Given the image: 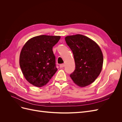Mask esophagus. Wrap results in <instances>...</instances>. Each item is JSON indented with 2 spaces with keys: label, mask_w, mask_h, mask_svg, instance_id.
I'll list each match as a JSON object with an SVG mask.
<instances>
[{
  "label": "esophagus",
  "mask_w": 122,
  "mask_h": 122,
  "mask_svg": "<svg viewBox=\"0 0 122 122\" xmlns=\"http://www.w3.org/2000/svg\"><path fill=\"white\" fill-rule=\"evenodd\" d=\"M60 68H63V67H65V64H61L60 65Z\"/></svg>",
  "instance_id": "34e87169"
}]
</instances>
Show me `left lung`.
I'll return each instance as SVG.
<instances>
[{
    "mask_svg": "<svg viewBox=\"0 0 122 122\" xmlns=\"http://www.w3.org/2000/svg\"><path fill=\"white\" fill-rule=\"evenodd\" d=\"M65 40L75 62V70L70 76L78 86H87L96 79L102 70L103 56L100 48L94 41L81 35L67 36Z\"/></svg>",
    "mask_w": 122,
    "mask_h": 122,
    "instance_id": "left-lung-1",
    "label": "left lung"
}]
</instances>
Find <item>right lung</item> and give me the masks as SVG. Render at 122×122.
<instances>
[{"mask_svg": "<svg viewBox=\"0 0 122 122\" xmlns=\"http://www.w3.org/2000/svg\"><path fill=\"white\" fill-rule=\"evenodd\" d=\"M60 38V36H36L29 40L22 49L20 68L26 79L34 86H45L57 71L52 48Z\"/></svg>", "mask_w": 122, "mask_h": 122, "instance_id": "obj_1", "label": "right lung"}]
</instances>
